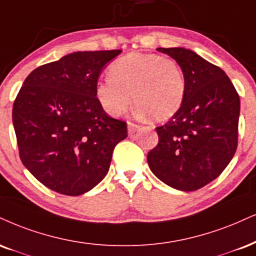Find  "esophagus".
Listing matches in <instances>:
<instances>
[{
	"instance_id": "34e87169",
	"label": "esophagus",
	"mask_w": 256,
	"mask_h": 256,
	"mask_svg": "<svg viewBox=\"0 0 256 256\" xmlns=\"http://www.w3.org/2000/svg\"><path fill=\"white\" fill-rule=\"evenodd\" d=\"M138 128H140V126L137 124H134V122H128V134H134V132H136Z\"/></svg>"
}]
</instances>
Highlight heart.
<instances>
[{"instance_id":"1","label":"heart","mask_w":256,"mask_h":256,"mask_svg":"<svg viewBox=\"0 0 256 256\" xmlns=\"http://www.w3.org/2000/svg\"><path fill=\"white\" fill-rule=\"evenodd\" d=\"M186 93L182 70L172 58L130 54L113 62L110 78L98 82L95 94L110 116L124 113L134 102L140 113L167 120L180 110Z\"/></svg>"}]
</instances>
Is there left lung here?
<instances>
[{
	"instance_id": "1",
	"label": "left lung",
	"mask_w": 256,
	"mask_h": 256,
	"mask_svg": "<svg viewBox=\"0 0 256 256\" xmlns=\"http://www.w3.org/2000/svg\"><path fill=\"white\" fill-rule=\"evenodd\" d=\"M158 50L180 66L186 93L180 110L156 128L158 144L146 160L162 182L192 192L220 176L235 155L240 96L226 74L196 52L184 48Z\"/></svg>"
}]
</instances>
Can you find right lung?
<instances>
[{
  "instance_id": "obj_1",
  "label": "right lung",
  "mask_w": 256,
  "mask_h": 256,
  "mask_svg": "<svg viewBox=\"0 0 256 256\" xmlns=\"http://www.w3.org/2000/svg\"><path fill=\"white\" fill-rule=\"evenodd\" d=\"M122 50L78 51L36 68L13 104L20 158L44 186L66 196L90 190L108 173L126 122L106 114L95 88Z\"/></svg>"
}]
</instances>
